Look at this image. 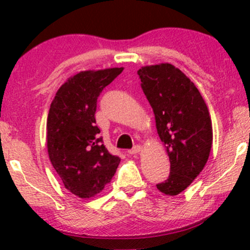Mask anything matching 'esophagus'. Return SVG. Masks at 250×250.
Returning <instances> with one entry per match:
<instances>
[{
  "instance_id": "34e87169",
  "label": "esophagus",
  "mask_w": 250,
  "mask_h": 250,
  "mask_svg": "<svg viewBox=\"0 0 250 250\" xmlns=\"http://www.w3.org/2000/svg\"><path fill=\"white\" fill-rule=\"evenodd\" d=\"M142 150L141 146H135V147L133 149H130V150H128V153L130 155H135V154H139L140 151Z\"/></svg>"
}]
</instances>
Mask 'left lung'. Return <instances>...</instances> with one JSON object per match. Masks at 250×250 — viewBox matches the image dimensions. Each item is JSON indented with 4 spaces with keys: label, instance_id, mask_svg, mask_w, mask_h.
<instances>
[{
    "label": "left lung",
    "instance_id": "1",
    "mask_svg": "<svg viewBox=\"0 0 250 250\" xmlns=\"http://www.w3.org/2000/svg\"><path fill=\"white\" fill-rule=\"evenodd\" d=\"M137 74L170 161L169 177L156 187L175 196L191 185L208 161L213 145L208 107L196 85L170 63L145 65Z\"/></svg>",
    "mask_w": 250,
    "mask_h": 250
}]
</instances>
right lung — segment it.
Instances as JSON below:
<instances>
[{
	"label": "right lung",
	"mask_w": 250,
	"mask_h": 250,
	"mask_svg": "<svg viewBox=\"0 0 250 250\" xmlns=\"http://www.w3.org/2000/svg\"><path fill=\"white\" fill-rule=\"evenodd\" d=\"M123 68L80 71L70 76L51 102L47 119L49 160L71 194L90 199L113 179L121 159L102 145L95 125L100 93Z\"/></svg>",
	"instance_id": "1"
}]
</instances>
